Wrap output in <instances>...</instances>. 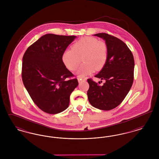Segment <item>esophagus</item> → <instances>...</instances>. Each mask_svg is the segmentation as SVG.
<instances>
[{"instance_id": "1", "label": "esophagus", "mask_w": 159, "mask_h": 159, "mask_svg": "<svg viewBox=\"0 0 159 159\" xmlns=\"http://www.w3.org/2000/svg\"><path fill=\"white\" fill-rule=\"evenodd\" d=\"M77 80H78V82L80 83V82H82L83 81H86V78L84 77H77Z\"/></svg>"}]
</instances>
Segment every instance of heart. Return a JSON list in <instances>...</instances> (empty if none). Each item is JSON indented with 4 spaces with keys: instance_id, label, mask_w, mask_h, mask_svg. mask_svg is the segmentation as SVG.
Masks as SVG:
<instances>
[{
    "instance_id": "heart-1",
    "label": "heart",
    "mask_w": 159,
    "mask_h": 159,
    "mask_svg": "<svg viewBox=\"0 0 159 159\" xmlns=\"http://www.w3.org/2000/svg\"><path fill=\"white\" fill-rule=\"evenodd\" d=\"M83 64L78 71L79 76L100 71L105 66L108 59V48L104 42L93 37L81 38L72 45L71 49L64 51L62 61L70 71H75L81 62Z\"/></svg>"
}]
</instances>
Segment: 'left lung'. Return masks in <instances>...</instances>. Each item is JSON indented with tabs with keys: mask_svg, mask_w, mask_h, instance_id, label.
<instances>
[{
	"mask_svg": "<svg viewBox=\"0 0 159 159\" xmlns=\"http://www.w3.org/2000/svg\"><path fill=\"white\" fill-rule=\"evenodd\" d=\"M95 36L104 39L108 48L106 65L95 76L105 80L106 82L101 86L88 79L89 88L87 95L93 107L102 110H110L121 104L132 87L134 58L128 46L120 39L105 33Z\"/></svg>",
	"mask_w": 159,
	"mask_h": 159,
	"instance_id": "left-lung-1",
	"label": "left lung"
}]
</instances>
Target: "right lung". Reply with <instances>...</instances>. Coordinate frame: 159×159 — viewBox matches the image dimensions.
<instances>
[{
  "mask_svg": "<svg viewBox=\"0 0 159 159\" xmlns=\"http://www.w3.org/2000/svg\"><path fill=\"white\" fill-rule=\"evenodd\" d=\"M76 38L53 34L43 35L30 46L23 57L24 85L34 103L46 113L65 110L78 80L62 61L66 48Z\"/></svg>",
  "mask_w": 159,
  "mask_h": 159,
  "instance_id": "1",
  "label": "right lung"
}]
</instances>
